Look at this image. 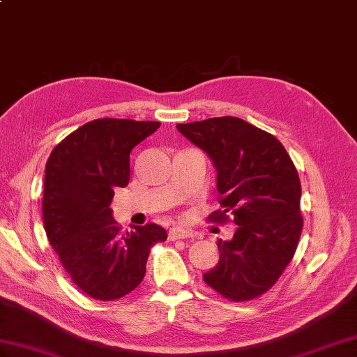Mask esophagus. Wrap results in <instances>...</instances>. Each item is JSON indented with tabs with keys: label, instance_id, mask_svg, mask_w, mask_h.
Returning a JSON list of instances; mask_svg holds the SVG:
<instances>
[{
	"label": "esophagus",
	"instance_id": "obj_1",
	"mask_svg": "<svg viewBox=\"0 0 357 357\" xmlns=\"http://www.w3.org/2000/svg\"><path fill=\"white\" fill-rule=\"evenodd\" d=\"M193 234L190 231H187L184 229H179V227H173V229L169 231V239L170 241H176V239H185V238H192Z\"/></svg>",
	"mask_w": 357,
	"mask_h": 357
}]
</instances>
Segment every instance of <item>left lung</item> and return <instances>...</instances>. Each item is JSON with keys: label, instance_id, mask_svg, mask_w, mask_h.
I'll return each mask as SVG.
<instances>
[{"label": "left lung", "instance_id": "obj_1", "mask_svg": "<svg viewBox=\"0 0 357 357\" xmlns=\"http://www.w3.org/2000/svg\"><path fill=\"white\" fill-rule=\"evenodd\" d=\"M213 162L222 210L211 222L238 225L218 241L219 262L204 280L225 299L252 301L268 291L293 259L304 219L298 170L275 136L234 116L178 124Z\"/></svg>", "mask_w": 357, "mask_h": 357}]
</instances>
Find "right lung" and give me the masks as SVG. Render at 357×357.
Here are the masks:
<instances>
[{
  "label": "right lung",
  "instance_id": "right-lung-1",
  "mask_svg": "<svg viewBox=\"0 0 357 357\" xmlns=\"http://www.w3.org/2000/svg\"><path fill=\"white\" fill-rule=\"evenodd\" d=\"M161 123L93 119L58 144L45 164L43 219L50 245L81 291L115 301L146 275L150 248L167 239L156 224L123 233L112 216L113 188L130 179V151Z\"/></svg>",
  "mask_w": 357,
  "mask_h": 357
}]
</instances>
